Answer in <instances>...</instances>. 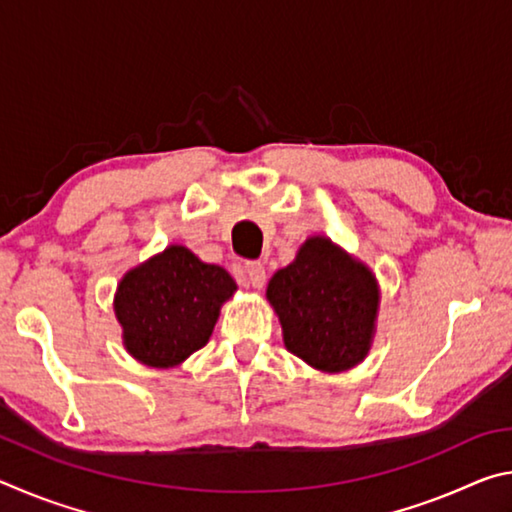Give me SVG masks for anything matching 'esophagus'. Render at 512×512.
I'll return each mask as SVG.
<instances>
[{
	"label": "esophagus",
	"mask_w": 512,
	"mask_h": 512,
	"mask_svg": "<svg viewBox=\"0 0 512 512\" xmlns=\"http://www.w3.org/2000/svg\"><path fill=\"white\" fill-rule=\"evenodd\" d=\"M246 275H248V284L255 289H262L266 284V268L262 262H248L246 264Z\"/></svg>",
	"instance_id": "1"
}]
</instances>
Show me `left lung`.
I'll use <instances>...</instances> for the list:
<instances>
[{
    "label": "left lung",
    "mask_w": 512,
    "mask_h": 512,
    "mask_svg": "<svg viewBox=\"0 0 512 512\" xmlns=\"http://www.w3.org/2000/svg\"><path fill=\"white\" fill-rule=\"evenodd\" d=\"M266 298L287 350L311 368L343 372L366 359L379 287L370 268L332 239L309 237L296 259L271 277Z\"/></svg>",
    "instance_id": "1"
}]
</instances>
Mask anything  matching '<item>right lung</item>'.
Segmentation results:
<instances>
[{"mask_svg": "<svg viewBox=\"0 0 512 512\" xmlns=\"http://www.w3.org/2000/svg\"><path fill=\"white\" fill-rule=\"evenodd\" d=\"M237 284L185 246H169L121 277L115 316L128 354L144 366L171 368L210 341L221 305Z\"/></svg>", "mask_w": 512, "mask_h": 512, "instance_id": "1", "label": "right lung"}]
</instances>
